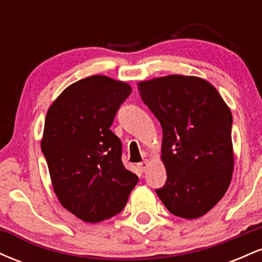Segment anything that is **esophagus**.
<instances>
[{"instance_id": "1", "label": "esophagus", "mask_w": 262, "mask_h": 262, "mask_svg": "<svg viewBox=\"0 0 262 262\" xmlns=\"http://www.w3.org/2000/svg\"><path fill=\"white\" fill-rule=\"evenodd\" d=\"M148 166H149V161L148 160H144V161H141V162H139V164H138V169H139L141 172H145L146 169H148Z\"/></svg>"}]
</instances>
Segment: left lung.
Here are the masks:
<instances>
[{"instance_id": "8db88e82", "label": "left lung", "mask_w": 262, "mask_h": 262, "mask_svg": "<svg viewBox=\"0 0 262 262\" xmlns=\"http://www.w3.org/2000/svg\"><path fill=\"white\" fill-rule=\"evenodd\" d=\"M160 122L166 183L156 189L170 213L202 217L227 192L234 169L231 112L208 81L169 75L138 83Z\"/></svg>"}]
</instances>
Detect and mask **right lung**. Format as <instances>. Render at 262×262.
I'll return each mask as SVG.
<instances>
[{
    "mask_svg": "<svg viewBox=\"0 0 262 262\" xmlns=\"http://www.w3.org/2000/svg\"><path fill=\"white\" fill-rule=\"evenodd\" d=\"M130 92L127 82L93 75L66 87L45 117L40 145L54 192L87 223L122 212L138 183L122 162V141L111 130Z\"/></svg>",
    "mask_w": 262,
    "mask_h": 262,
    "instance_id": "1",
    "label": "right lung"
}]
</instances>
